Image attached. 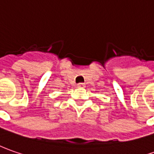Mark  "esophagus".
Wrapping results in <instances>:
<instances>
[{
  "label": "esophagus",
  "mask_w": 154,
  "mask_h": 154,
  "mask_svg": "<svg viewBox=\"0 0 154 154\" xmlns=\"http://www.w3.org/2000/svg\"><path fill=\"white\" fill-rule=\"evenodd\" d=\"M77 87L83 88H85V83H78V84H77Z\"/></svg>",
  "instance_id": "1"
}]
</instances>
